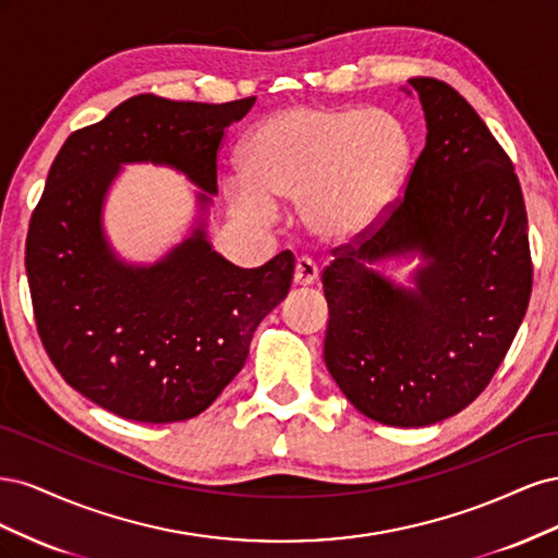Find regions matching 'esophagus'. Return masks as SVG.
<instances>
[{
    "instance_id": "34e87169",
    "label": "esophagus",
    "mask_w": 558,
    "mask_h": 558,
    "mask_svg": "<svg viewBox=\"0 0 558 558\" xmlns=\"http://www.w3.org/2000/svg\"><path fill=\"white\" fill-rule=\"evenodd\" d=\"M318 279V267L310 258H298L293 281L298 286H312Z\"/></svg>"
}]
</instances>
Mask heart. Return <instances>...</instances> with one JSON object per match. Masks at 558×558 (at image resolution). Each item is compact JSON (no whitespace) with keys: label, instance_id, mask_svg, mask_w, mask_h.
I'll return each instance as SVG.
<instances>
[{"label":"heart","instance_id":"b5f03b06","mask_svg":"<svg viewBox=\"0 0 558 558\" xmlns=\"http://www.w3.org/2000/svg\"><path fill=\"white\" fill-rule=\"evenodd\" d=\"M410 134L379 109L291 107L267 116L242 146L244 177H228L230 209L267 223L277 202H300L320 242H353L393 207L410 165Z\"/></svg>","mask_w":558,"mask_h":558}]
</instances>
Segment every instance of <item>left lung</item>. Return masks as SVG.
Here are the masks:
<instances>
[{
	"label": "left lung",
	"instance_id": "left-lung-1",
	"mask_svg": "<svg viewBox=\"0 0 558 558\" xmlns=\"http://www.w3.org/2000/svg\"><path fill=\"white\" fill-rule=\"evenodd\" d=\"M426 146L384 223L324 269L328 373L386 426L418 428L465 410L496 375L533 286L529 221L508 154L445 81L410 78ZM418 255L412 287L372 265Z\"/></svg>",
	"mask_w": 558,
	"mask_h": 558
}]
</instances>
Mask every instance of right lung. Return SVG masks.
I'll return each instance as SVG.
<instances>
[{
    "instance_id": "add662e5",
    "label": "right lung",
    "mask_w": 558,
    "mask_h": 558,
    "mask_svg": "<svg viewBox=\"0 0 558 558\" xmlns=\"http://www.w3.org/2000/svg\"><path fill=\"white\" fill-rule=\"evenodd\" d=\"M253 102L130 97L72 132L50 165L25 246L37 330L64 381L118 416L174 424L205 412L289 295L291 251L244 269L207 240L218 146ZM132 161L172 166L201 189L196 228L150 266L123 262L104 232L106 195Z\"/></svg>"
}]
</instances>
